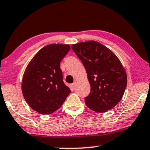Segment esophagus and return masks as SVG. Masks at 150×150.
Listing matches in <instances>:
<instances>
[{
  "label": "esophagus",
  "mask_w": 150,
  "mask_h": 150,
  "mask_svg": "<svg viewBox=\"0 0 150 150\" xmlns=\"http://www.w3.org/2000/svg\"><path fill=\"white\" fill-rule=\"evenodd\" d=\"M75 86H76V83H75V82H73V84H71V87H72V88H75Z\"/></svg>",
  "instance_id": "1"
}]
</instances>
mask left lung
<instances>
[{"instance_id":"left-lung-1","label":"left lung","mask_w":150,"mask_h":150,"mask_svg":"<svg viewBox=\"0 0 150 150\" xmlns=\"http://www.w3.org/2000/svg\"><path fill=\"white\" fill-rule=\"evenodd\" d=\"M72 49L82 62L91 85L85 98L89 109L105 112L120 101L127 86V74L116 55L95 41L72 45Z\"/></svg>"}]
</instances>
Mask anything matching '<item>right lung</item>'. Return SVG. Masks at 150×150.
<instances>
[{"mask_svg": "<svg viewBox=\"0 0 150 150\" xmlns=\"http://www.w3.org/2000/svg\"><path fill=\"white\" fill-rule=\"evenodd\" d=\"M69 45L49 44L38 52L25 71L22 92L32 109L50 114L63 105L71 90L64 84L60 62L69 52Z\"/></svg>", "mask_w": 150, "mask_h": 150, "instance_id": "add662e5", "label": "right lung"}]
</instances>
